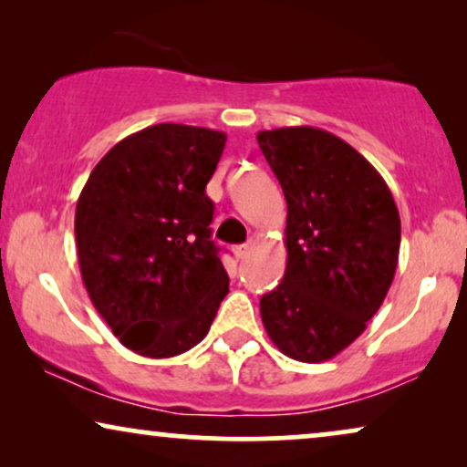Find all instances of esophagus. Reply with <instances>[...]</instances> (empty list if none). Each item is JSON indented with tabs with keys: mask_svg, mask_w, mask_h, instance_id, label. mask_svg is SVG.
<instances>
[{
	"mask_svg": "<svg viewBox=\"0 0 467 467\" xmlns=\"http://www.w3.org/2000/svg\"><path fill=\"white\" fill-rule=\"evenodd\" d=\"M250 247H252V244H244V245H234L233 247V254H234V258H244L247 252H250Z\"/></svg>",
	"mask_w": 467,
	"mask_h": 467,
	"instance_id": "1",
	"label": "esophagus"
}]
</instances>
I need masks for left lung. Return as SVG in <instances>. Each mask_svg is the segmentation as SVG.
I'll use <instances>...</instances> for the list:
<instances>
[{
	"label": "left lung",
	"instance_id": "1",
	"mask_svg": "<svg viewBox=\"0 0 467 467\" xmlns=\"http://www.w3.org/2000/svg\"><path fill=\"white\" fill-rule=\"evenodd\" d=\"M256 139L288 204L285 273L260 316L285 357L322 363L380 309L400 258V211L380 172L339 136L296 126Z\"/></svg>",
	"mask_w": 467,
	"mask_h": 467
}]
</instances>
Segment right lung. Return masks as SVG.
Here are the masks:
<instances>
[{
	"label": "right lung",
	"instance_id": "1",
	"mask_svg": "<svg viewBox=\"0 0 467 467\" xmlns=\"http://www.w3.org/2000/svg\"><path fill=\"white\" fill-rule=\"evenodd\" d=\"M223 145L217 130L149 126L117 142L78 196L83 284L115 337L140 357L201 344L228 292L204 192Z\"/></svg>",
	"mask_w": 467,
	"mask_h": 467
}]
</instances>
